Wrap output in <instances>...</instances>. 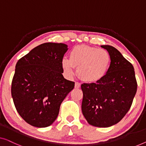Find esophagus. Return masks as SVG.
I'll list each match as a JSON object with an SVG mask.
<instances>
[{"label": "esophagus", "instance_id": "34e87169", "mask_svg": "<svg viewBox=\"0 0 146 146\" xmlns=\"http://www.w3.org/2000/svg\"><path fill=\"white\" fill-rule=\"evenodd\" d=\"M80 86H81V84H80L79 82H75V88H80Z\"/></svg>", "mask_w": 146, "mask_h": 146}]
</instances>
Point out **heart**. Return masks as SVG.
<instances>
[{
  "instance_id": "b5f03b06",
  "label": "heart",
  "mask_w": 146,
  "mask_h": 146,
  "mask_svg": "<svg viewBox=\"0 0 146 146\" xmlns=\"http://www.w3.org/2000/svg\"><path fill=\"white\" fill-rule=\"evenodd\" d=\"M111 61V55L107 50L80 45L71 50L70 59L64 57L61 63L64 73L68 76L73 75L74 66H78V75L82 80L96 82L106 75Z\"/></svg>"
}]
</instances>
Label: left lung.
<instances>
[{"instance_id": "8db88e82", "label": "left lung", "mask_w": 146, "mask_h": 146, "mask_svg": "<svg viewBox=\"0 0 146 146\" xmlns=\"http://www.w3.org/2000/svg\"><path fill=\"white\" fill-rule=\"evenodd\" d=\"M111 61L106 75L96 83L81 85L82 113L91 125L109 127L120 122L130 109L137 91L132 64L117 48L102 45Z\"/></svg>"}]
</instances>
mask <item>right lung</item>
<instances>
[{
    "label": "right lung",
    "instance_id": "add662e5",
    "mask_svg": "<svg viewBox=\"0 0 146 146\" xmlns=\"http://www.w3.org/2000/svg\"><path fill=\"white\" fill-rule=\"evenodd\" d=\"M67 50L64 43H43L16 63L12 97L19 115L31 126L44 128L53 123L61 103L74 88V82L62 74Z\"/></svg>",
    "mask_w": 146,
    "mask_h": 146
}]
</instances>
